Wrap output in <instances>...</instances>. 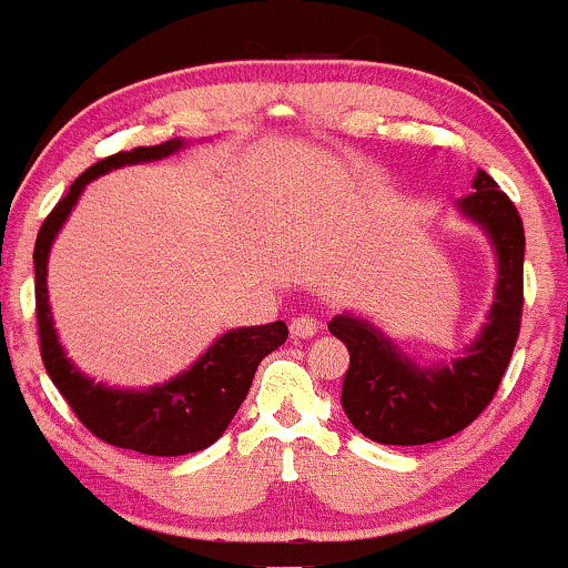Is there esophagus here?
I'll return each mask as SVG.
<instances>
[{
	"label": "esophagus",
	"mask_w": 568,
	"mask_h": 568,
	"mask_svg": "<svg viewBox=\"0 0 568 568\" xmlns=\"http://www.w3.org/2000/svg\"><path fill=\"white\" fill-rule=\"evenodd\" d=\"M317 328H321V323H317V317H312V315H298L291 321L293 338H312L317 334Z\"/></svg>",
	"instance_id": "obj_1"
}]
</instances>
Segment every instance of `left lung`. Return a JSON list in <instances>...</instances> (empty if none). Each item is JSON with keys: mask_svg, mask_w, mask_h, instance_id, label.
Returning <instances> with one entry per match:
<instances>
[{"mask_svg": "<svg viewBox=\"0 0 568 568\" xmlns=\"http://www.w3.org/2000/svg\"><path fill=\"white\" fill-rule=\"evenodd\" d=\"M473 194L456 200L462 219L486 234L497 256V285L484 328L452 363L422 366L366 317H331L328 331L349 349L342 408L357 433L384 446H422L465 429L491 403L524 310V221L491 175L478 171Z\"/></svg>", "mask_w": 568, "mask_h": 568, "instance_id": "obj_1", "label": "left lung"}]
</instances>
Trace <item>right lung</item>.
Instances as JSON below:
<instances>
[{"label": "right lung", "instance_id": "add662e5", "mask_svg": "<svg viewBox=\"0 0 568 568\" xmlns=\"http://www.w3.org/2000/svg\"><path fill=\"white\" fill-rule=\"evenodd\" d=\"M184 146H189V141L173 139L160 146H139L133 152H120L95 162L69 186L67 197L44 219L34 245L39 347L50 379L95 438L149 456H184L216 443L245 400L258 363L288 338L283 321L232 328L221 334L186 371L165 384L143 389L109 387L90 379L71 363L63 344L58 342L48 296V258L84 186L116 168L165 160Z\"/></svg>", "mask_w": 568, "mask_h": 568}]
</instances>
